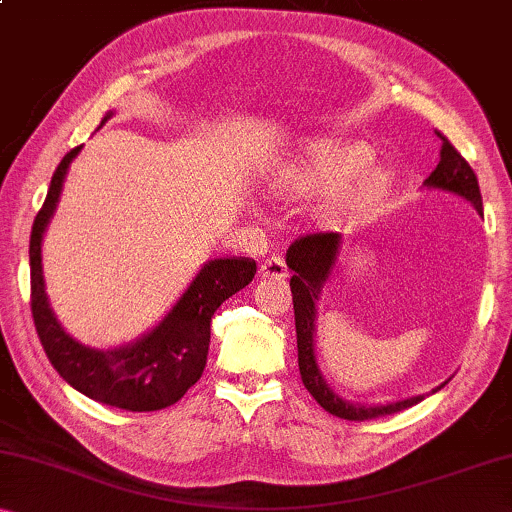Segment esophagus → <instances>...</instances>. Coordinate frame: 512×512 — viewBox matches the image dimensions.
Wrapping results in <instances>:
<instances>
[{
    "label": "esophagus",
    "instance_id": "esophagus-1",
    "mask_svg": "<svg viewBox=\"0 0 512 512\" xmlns=\"http://www.w3.org/2000/svg\"><path fill=\"white\" fill-rule=\"evenodd\" d=\"M258 274H261L263 279H286L288 277V267L283 263L281 256H270L265 258L258 267Z\"/></svg>",
    "mask_w": 512,
    "mask_h": 512
}]
</instances>
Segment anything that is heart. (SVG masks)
<instances>
[{
  "label": "heart",
  "instance_id": "b5f03b06",
  "mask_svg": "<svg viewBox=\"0 0 512 512\" xmlns=\"http://www.w3.org/2000/svg\"><path fill=\"white\" fill-rule=\"evenodd\" d=\"M375 160L364 141L332 137L306 139L272 180L286 196H311L327 190L320 208L332 222H355L371 215L393 190L387 169H368Z\"/></svg>",
  "mask_w": 512,
  "mask_h": 512
}]
</instances>
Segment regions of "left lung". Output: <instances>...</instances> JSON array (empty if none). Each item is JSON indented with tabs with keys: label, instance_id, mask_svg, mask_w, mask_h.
<instances>
[{
	"label": "left lung",
	"instance_id": "1",
	"mask_svg": "<svg viewBox=\"0 0 512 512\" xmlns=\"http://www.w3.org/2000/svg\"><path fill=\"white\" fill-rule=\"evenodd\" d=\"M437 137L442 139L439 164L423 185L430 187V190H442L460 196V199L469 201L478 212H483V199L481 190H478V178L474 174V169L469 167L465 157L455 151V146L442 135V132H437ZM338 249H341V235L338 233H309L297 238L293 245L288 247L286 254V265L293 270L290 293H293L297 364H300L302 382L304 387L309 389L311 396L318 400L322 410L338 416V419L366 421L377 419V416L403 412L407 407L421 403L423 396L396 400V403L387 405H355L350 403V400H343L338 393L329 389L325 377H322L318 368L316 343H313V334H316V302L322 286H325L329 274H332ZM442 387H446V382L439 384V387L432 391H439Z\"/></svg>",
	"mask_w": 512,
	"mask_h": 512
}]
</instances>
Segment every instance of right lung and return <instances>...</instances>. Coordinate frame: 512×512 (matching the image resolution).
<instances>
[{"label": "right lung", "instance_id": "obj_1", "mask_svg": "<svg viewBox=\"0 0 512 512\" xmlns=\"http://www.w3.org/2000/svg\"><path fill=\"white\" fill-rule=\"evenodd\" d=\"M109 112L102 123H105ZM100 123V125H102ZM82 146L64 155L54 171L43 208L31 226V316L50 364L70 387L102 405L155 412L178 403L196 384L208 359L210 320L222 302L251 283L254 258H215L201 267L190 288L151 332L116 350H96L64 332L50 309L43 281V233L57 210L66 171Z\"/></svg>", "mask_w": 512, "mask_h": 512}]
</instances>
